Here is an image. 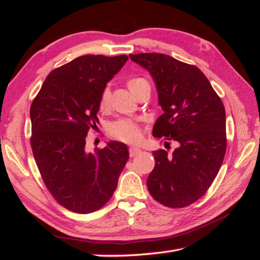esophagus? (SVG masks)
Listing matches in <instances>:
<instances>
[{
	"label": "esophagus",
	"instance_id": "esophagus-1",
	"mask_svg": "<svg viewBox=\"0 0 260 260\" xmlns=\"http://www.w3.org/2000/svg\"><path fill=\"white\" fill-rule=\"evenodd\" d=\"M141 153V150L139 147H129V156L131 157H133V156H135V155H137V154H140Z\"/></svg>",
	"mask_w": 260,
	"mask_h": 260
}]
</instances>
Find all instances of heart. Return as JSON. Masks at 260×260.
<instances>
[{"label": "heart", "mask_w": 260, "mask_h": 260, "mask_svg": "<svg viewBox=\"0 0 260 260\" xmlns=\"http://www.w3.org/2000/svg\"><path fill=\"white\" fill-rule=\"evenodd\" d=\"M145 85H148V82L144 78H132L127 81V87H128V89L134 96H136V93L139 92L141 88ZM109 106L110 91L108 88H105L101 93V97H99L98 108L101 112L105 113L109 109ZM109 133L110 135L114 136L115 139L126 143H136L139 142L142 137V129L140 125L127 119L115 121V123L110 126Z\"/></svg>", "instance_id": "1"}]
</instances>
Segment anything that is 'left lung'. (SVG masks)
Instances as JSON below:
<instances>
[{
	"label": "left lung",
	"instance_id": "8db88e82",
	"mask_svg": "<svg viewBox=\"0 0 260 260\" xmlns=\"http://www.w3.org/2000/svg\"><path fill=\"white\" fill-rule=\"evenodd\" d=\"M151 74L163 114L153 127V136L176 143L169 155L154 151L155 167L147 189L157 202L183 208L200 199L221 167L227 137L225 112L210 81L196 66L168 54H129Z\"/></svg>",
	"mask_w": 260,
	"mask_h": 260
}]
</instances>
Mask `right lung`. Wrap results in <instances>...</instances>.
Segmentation results:
<instances>
[{"label": "right lung", "mask_w": 260, "mask_h": 260, "mask_svg": "<svg viewBox=\"0 0 260 260\" xmlns=\"http://www.w3.org/2000/svg\"><path fill=\"white\" fill-rule=\"evenodd\" d=\"M127 60L126 54L76 58L52 70L32 102L31 147L38 169L53 198L73 212L104 207L128 159V148L117 141L86 151L88 131L98 123L101 93Z\"/></svg>", "instance_id": "obj_1"}]
</instances>
